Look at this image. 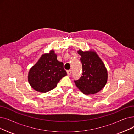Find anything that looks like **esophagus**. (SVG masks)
<instances>
[{"instance_id": "1", "label": "esophagus", "mask_w": 134, "mask_h": 134, "mask_svg": "<svg viewBox=\"0 0 134 134\" xmlns=\"http://www.w3.org/2000/svg\"><path fill=\"white\" fill-rule=\"evenodd\" d=\"M67 73L68 75H70L72 73V70H71V69H70V70H67Z\"/></svg>"}]
</instances>
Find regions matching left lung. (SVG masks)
<instances>
[{
  "mask_svg": "<svg viewBox=\"0 0 134 134\" xmlns=\"http://www.w3.org/2000/svg\"><path fill=\"white\" fill-rule=\"evenodd\" d=\"M81 56L82 76L74 83L77 88L86 95L94 94L105 86L107 81V71L102 60L94 51H78Z\"/></svg>",
  "mask_w": 134,
  "mask_h": 134,
  "instance_id": "obj_1",
  "label": "left lung"
}]
</instances>
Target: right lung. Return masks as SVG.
<instances>
[{
	"label": "right lung",
	"mask_w": 134,
	"mask_h": 134,
	"mask_svg": "<svg viewBox=\"0 0 134 134\" xmlns=\"http://www.w3.org/2000/svg\"><path fill=\"white\" fill-rule=\"evenodd\" d=\"M67 75L63 63L57 60L54 50L45 54L30 70L28 82L37 91L46 92L54 89L60 79Z\"/></svg>",
	"instance_id": "right-lung-1"
}]
</instances>
